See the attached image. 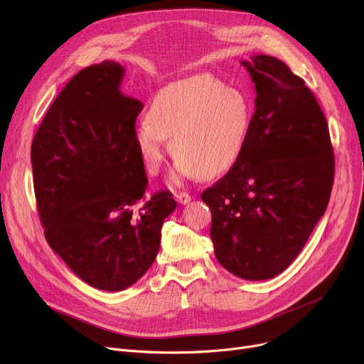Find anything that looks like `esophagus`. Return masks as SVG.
Instances as JSON below:
<instances>
[{
  "label": "esophagus",
  "instance_id": "esophagus-1",
  "mask_svg": "<svg viewBox=\"0 0 364 364\" xmlns=\"http://www.w3.org/2000/svg\"><path fill=\"white\" fill-rule=\"evenodd\" d=\"M176 199H177V202H178V203L186 205V203H188L190 200H192V196H190V195H188V193H186V192H181V193L176 195Z\"/></svg>",
  "mask_w": 364,
  "mask_h": 364
}]
</instances>
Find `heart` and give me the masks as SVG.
I'll use <instances>...</instances> for the list:
<instances>
[{
    "label": "heart",
    "instance_id": "obj_1",
    "mask_svg": "<svg viewBox=\"0 0 364 364\" xmlns=\"http://www.w3.org/2000/svg\"><path fill=\"white\" fill-rule=\"evenodd\" d=\"M251 121L250 102L239 90L224 87L213 76H190L153 95L134 140L151 172L162 165L171 139V151L177 156L172 180L215 178L239 161Z\"/></svg>",
    "mask_w": 364,
    "mask_h": 364
}]
</instances>
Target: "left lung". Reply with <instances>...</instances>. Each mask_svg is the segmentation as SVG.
<instances>
[{
  "label": "left lung",
  "mask_w": 364,
  "mask_h": 364,
  "mask_svg": "<svg viewBox=\"0 0 364 364\" xmlns=\"http://www.w3.org/2000/svg\"><path fill=\"white\" fill-rule=\"evenodd\" d=\"M240 63L255 85V113L239 161L202 200L218 262L240 279L267 280L288 269L326 211L335 158L304 80L273 55Z\"/></svg>",
  "instance_id": "1"
}]
</instances>
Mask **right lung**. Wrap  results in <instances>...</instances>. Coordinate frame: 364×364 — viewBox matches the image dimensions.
Masks as SVG:
<instances>
[{"instance_id":"1","label":"right lung","mask_w":364,"mask_h":364,"mask_svg":"<svg viewBox=\"0 0 364 364\" xmlns=\"http://www.w3.org/2000/svg\"><path fill=\"white\" fill-rule=\"evenodd\" d=\"M112 60L76 73L38 128L31 162L38 213L51 250L87 284L107 292L136 283L155 261L168 190L147 198L134 140L143 103L119 90Z\"/></svg>"}]
</instances>
